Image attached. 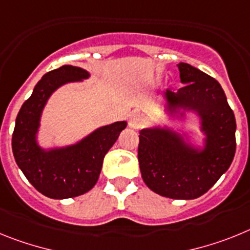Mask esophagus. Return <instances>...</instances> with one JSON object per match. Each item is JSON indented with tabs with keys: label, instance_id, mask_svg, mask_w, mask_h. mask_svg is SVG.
I'll return each mask as SVG.
<instances>
[{
	"label": "esophagus",
	"instance_id": "obj_1",
	"mask_svg": "<svg viewBox=\"0 0 250 250\" xmlns=\"http://www.w3.org/2000/svg\"><path fill=\"white\" fill-rule=\"evenodd\" d=\"M145 123H146V119L140 113H134L129 118V127L133 128V129H138V128L143 127Z\"/></svg>",
	"mask_w": 250,
	"mask_h": 250
}]
</instances>
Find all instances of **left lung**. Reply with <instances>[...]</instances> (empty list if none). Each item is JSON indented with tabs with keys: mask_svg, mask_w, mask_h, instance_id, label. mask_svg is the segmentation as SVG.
I'll return each instance as SVG.
<instances>
[{
	"mask_svg": "<svg viewBox=\"0 0 250 250\" xmlns=\"http://www.w3.org/2000/svg\"><path fill=\"white\" fill-rule=\"evenodd\" d=\"M185 85L167 90L170 109L182 107L199 113L206 134L205 148L196 151L170 129L140 132L138 162L142 179L153 192L170 199L190 200L209 190L229 168L235 155V117L218 80L180 62Z\"/></svg>",
	"mask_w": 250,
	"mask_h": 250,
	"instance_id": "8db88e82",
	"label": "left lung"
}]
</instances>
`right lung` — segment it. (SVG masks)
Wrapping results in <instances>:
<instances>
[{"label":"right lung","instance_id":"add662e5","mask_svg":"<svg viewBox=\"0 0 250 250\" xmlns=\"http://www.w3.org/2000/svg\"><path fill=\"white\" fill-rule=\"evenodd\" d=\"M89 73L64 65L41 78L31 97L17 114L12 133V152L17 166L39 192L51 199H69L88 192L97 184L104 156L127 125H104L77 145L44 151L36 143L41 112L54 90L70 82L86 79Z\"/></svg>","mask_w":250,"mask_h":250}]
</instances>
